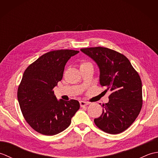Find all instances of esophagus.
<instances>
[{
	"label": "esophagus",
	"instance_id": "34e87169",
	"mask_svg": "<svg viewBox=\"0 0 158 158\" xmlns=\"http://www.w3.org/2000/svg\"><path fill=\"white\" fill-rule=\"evenodd\" d=\"M79 103H80V106H81V107H83V106H87L88 105V102H85V101H80L79 102Z\"/></svg>",
	"mask_w": 158,
	"mask_h": 158
}]
</instances>
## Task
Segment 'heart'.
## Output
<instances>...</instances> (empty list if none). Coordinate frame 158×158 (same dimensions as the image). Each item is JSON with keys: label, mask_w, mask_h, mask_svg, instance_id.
Instances as JSON below:
<instances>
[{"label": "heart", "mask_w": 158, "mask_h": 158, "mask_svg": "<svg viewBox=\"0 0 158 158\" xmlns=\"http://www.w3.org/2000/svg\"><path fill=\"white\" fill-rule=\"evenodd\" d=\"M88 65H92V64L90 62H82L81 63V65H80V67L86 66H88Z\"/></svg>", "instance_id": "heart-1"}]
</instances>
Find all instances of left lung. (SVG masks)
I'll list each match as a JSON object with an SVG mask.
<instances>
[{"instance_id": "8db88e82", "label": "left lung", "mask_w": 158, "mask_h": 158, "mask_svg": "<svg viewBox=\"0 0 158 158\" xmlns=\"http://www.w3.org/2000/svg\"><path fill=\"white\" fill-rule=\"evenodd\" d=\"M100 69V84L111 92L102 113L94 119L96 126L106 133L117 135L132 125L143 106L142 82L139 73L126 57L106 48H83Z\"/></svg>"}]
</instances>
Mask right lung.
Returning <instances> with one entry per match:
<instances>
[{"mask_svg":"<svg viewBox=\"0 0 158 158\" xmlns=\"http://www.w3.org/2000/svg\"><path fill=\"white\" fill-rule=\"evenodd\" d=\"M79 51L55 50L45 53L25 70L18 89L22 115L32 128L44 135L62 132L79 110L76 100H58L53 88L62 79L66 62Z\"/></svg>","mask_w":158,"mask_h":158,"instance_id":"add662e5","label":"right lung"}]
</instances>
